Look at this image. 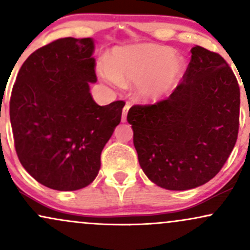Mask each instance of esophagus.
Returning <instances> with one entry per match:
<instances>
[{"label": "esophagus", "instance_id": "1", "mask_svg": "<svg viewBox=\"0 0 250 250\" xmlns=\"http://www.w3.org/2000/svg\"><path fill=\"white\" fill-rule=\"evenodd\" d=\"M129 108H130V104H129V103H125V108H123L122 110V117H121L122 122H125V120H127V114H128Z\"/></svg>", "mask_w": 250, "mask_h": 250}]
</instances>
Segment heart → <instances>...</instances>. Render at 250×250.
Wrapping results in <instances>:
<instances>
[{"label": "heart", "mask_w": 250, "mask_h": 250, "mask_svg": "<svg viewBox=\"0 0 250 250\" xmlns=\"http://www.w3.org/2000/svg\"><path fill=\"white\" fill-rule=\"evenodd\" d=\"M186 70V60L173 49L154 43L116 48L109 60L97 64L101 79L114 87L135 82V91L145 101L159 99L176 84Z\"/></svg>", "instance_id": "1"}]
</instances>
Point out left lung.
<instances>
[{"instance_id":"left-lung-1","label":"left lung","mask_w":250,"mask_h":250,"mask_svg":"<svg viewBox=\"0 0 250 250\" xmlns=\"http://www.w3.org/2000/svg\"><path fill=\"white\" fill-rule=\"evenodd\" d=\"M183 81L166 100L129 109L127 121L147 177L168 190L205 185L221 170L239 133L240 88L219 54L195 45Z\"/></svg>"}]
</instances>
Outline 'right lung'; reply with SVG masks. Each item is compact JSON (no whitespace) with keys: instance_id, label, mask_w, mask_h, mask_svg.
Segmentation results:
<instances>
[{"instance_id":"obj_1","label":"right lung","mask_w":250,"mask_h":250,"mask_svg":"<svg viewBox=\"0 0 250 250\" xmlns=\"http://www.w3.org/2000/svg\"><path fill=\"white\" fill-rule=\"evenodd\" d=\"M94 40L65 37L25 60L10 97V123L20 162L37 182L55 190L90 185L101 153L121 122L123 101L99 105Z\"/></svg>"}]
</instances>
